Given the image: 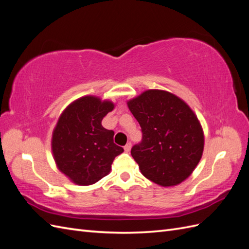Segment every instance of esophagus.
<instances>
[{
  "label": "esophagus",
  "instance_id": "esophagus-1",
  "mask_svg": "<svg viewBox=\"0 0 249 249\" xmlns=\"http://www.w3.org/2000/svg\"><path fill=\"white\" fill-rule=\"evenodd\" d=\"M131 147H132V143L131 142H127L126 144L124 145V152L125 153H129L131 150Z\"/></svg>",
  "mask_w": 249,
  "mask_h": 249
}]
</instances>
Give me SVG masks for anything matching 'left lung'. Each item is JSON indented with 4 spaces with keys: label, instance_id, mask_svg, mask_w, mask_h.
<instances>
[{
    "label": "left lung",
    "instance_id": "8db88e82",
    "mask_svg": "<svg viewBox=\"0 0 249 249\" xmlns=\"http://www.w3.org/2000/svg\"><path fill=\"white\" fill-rule=\"evenodd\" d=\"M142 139L131 154L152 182L175 186L189 177L203 150V133L193 111L175 94L147 90L127 102Z\"/></svg>",
    "mask_w": 249,
    "mask_h": 249
}]
</instances>
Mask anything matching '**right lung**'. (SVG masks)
Returning a JSON list of instances; mask_svg holds the SVG:
<instances>
[{
	"label": "right lung",
	"instance_id": "1",
	"mask_svg": "<svg viewBox=\"0 0 249 249\" xmlns=\"http://www.w3.org/2000/svg\"><path fill=\"white\" fill-rule=\"evenodd\" d=\"M113 108L109 101L84 96L60 116L53 133V155L58 168L73 183H96L108 175L115 157L124 152L113 141L114 132L102 125L103 118Z\"/></svg>",
	"mask_w": 249,
	"mask_h": 249
}]
</instances>
